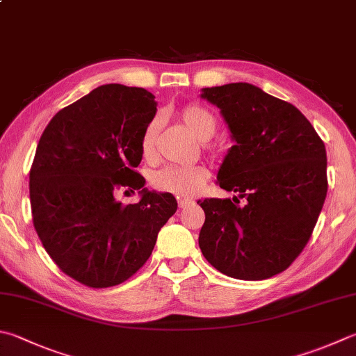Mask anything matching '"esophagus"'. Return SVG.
I'll return each mask as SVG.
<instances>
[{"instance_id": "esophagus-1", "label": "esophagus", "mask_w": 356, "mask_h": 356, "mask_svg": "<svg viewBox=\"0 0 356 356\" xmlns=\"http://www.w3.org/2000/svg\"><path fill=\"white\" fill-rule=\"evenodd\" d=\"M193 204V200L192 198H179L178 200V206L181 209H186V207H189Z\"/></svg>"}]
</instances>
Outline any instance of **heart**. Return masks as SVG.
Here are the masks:
<instances>
[{
    "label": "heart",
    "mask_w": 356,
    "mask_h": 356,
    "mask_svg": "<svg viewBox=\"0 0 356 356\" xmlns=\"http://www.w3.org/2000/svg\"><path fill=\"white\" fill-rule=\"evenodd\" d=\"M179 118L187 129L192 131V135L198 138L200 140L211 138L213 135V130H216V120H213L211 113L201 108L198 105L183 106L179 111ZM159 127V118H153L150 122L145 125L143 136H140V152H143V155L145 158H150L153 155ZM207 178H209V172H207V169L203 165L170 164L153 173L152 183L156 189L163 192L189 197L200 192Z\"/></svg>",
    "instance_id": "heart-1"
}]
</instances>
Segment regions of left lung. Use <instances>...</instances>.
Returning <instances> with one entry per match:
<instances>
[{
	"instance_id": "1",
	"label": "left lung",
	"mask_w": 356,
	"mask_h": 356,
	"mask_svg": "<svg viewBox=\"0 0 356 356\" xmlns=\"http://www.w3.org/2000/svg\"><path fill=\"white\" fill-rule=\"evenodd\" d=\"M200 97L220 108L231 133L217 184L237 193L197 201L206 213L200 250L226 276L270 279L291 265L316 225L327 195L325 145L296 106L256 85L212 86Z\"/></svg>"
}]
</instances>
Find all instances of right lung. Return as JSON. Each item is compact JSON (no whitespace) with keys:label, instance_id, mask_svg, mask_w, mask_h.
Here are the masks:
<instances>
[{"label":"right lung","instance_id":"right-lung-1","mask_svg":"<svg viewBox=\"0 0 356 356\" xmlns=\"http://www.w3.org/2000/svg\"><path fill=\"white\" fill-rule=\"evenodd\" d=\"M155 115L152 92L108 83L60 110L38 140L29 175L33 226L51 259L80 284L106 288L131 277L177 212L172 193L149 191L133 170ZM120 186L138 188L141 200L119 204Z\"/></svg>","mask_w":356,"mask_h":356}]
</instances>
